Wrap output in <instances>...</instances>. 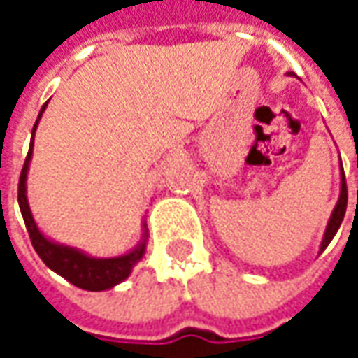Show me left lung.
Returning a JSON list of instances; mask_svg holds the SVG:
<instances>
[{
    "mask_svg": "<svg viewBox=\"0 0 358 358\" xmlns=\"http://www.w3.org/2000/svg\"><path fill=\"white\" fill-rule=\"evenodd\" d=\"M341 171H343V167H341ZM345 211H347V181H345V173H341V197H338L337 207H335V211H333L331 219H329V225H327V231H324L323 243H321V251H324L327 245H329L331 239L335 237V233H337L338 227H341V223H343Z\"/></svg>",
    "mask_w": 358,
    "mask_h": 358,
    "instance_id": "left-lung-1",
    "label": "left lung"
}]
</instances>
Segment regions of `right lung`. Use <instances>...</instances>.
I'll return each instance as SVG.
<instances>
[{"label": "right lung", "mask_w": 358, "mask_h": 358, "mask_svg": "<svg viewBox=\"0 0 358 358\" xmlns=\"http://www.w3.org/2000/svg\"><path fill=\"white\" fill-rule=\"evenodd\" d=\"M45 107H48V103L41 107L39 117L35 121L34 137L37 123L41 119V113L45 111ZM34 137H31V147H29V153H27L25 163H23V169H21L20 185H17V201H20L21 215H23V221H25V227H27V233H29V239H31L35 253L41 257V261L51 271H55L57 275H62L63 279H67L71 285H76L79 289H85V291H105V289L115 287L117 282L129 277L133 265L143 257L145 239L131 253L113 257V259H93V257H87V255L77 251V249L63 247V245H57V243H51L49 239H45L39 233L37 225H35L31 211H29V205H27V197H25V179H27V167H29V161H31V153H34Z\"/></svg>", "instance_id": "obj_1"}]
</instances>
